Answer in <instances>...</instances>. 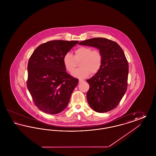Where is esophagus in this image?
Segmentation results:
<instances>
[{
    "label": "esophagus",
    "mask_w": 156,
    "mask_h": 156,
    "mask_svg": "<svg viewBox=\"0 0 156 156\" xmlns=\"http://www.w3.org/2000/svg\"><path fill=\"white\" fill-rule=\"evenodd\" d=\"M84 81H83V80H79V83H81L82 82H83Z\"/></svg>",
    "instance_id": "1"
}]
</instances>
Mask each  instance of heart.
<instances>
[{"label": "heart", "instance_id": "obj_1", "mask_svg": "<svg viewBox=\"0 0 156 156\" xmlns=\"http://www.w3.org/2000/svg\"><path fill=\"white\" fill-rule=\"evenodd\" d=\"M81 61L80 69L74 72L77 62ZM103 58L99 50H92L88 47H80L75 50L74 56L67 52L63 58V64L67 71L73 73V75L79 79H83L89 74H95L100 70L102 65Z\"/></svg>", "mask_w": 156, "mask_h": 156}]
</instances>
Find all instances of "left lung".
I'll return each instance as SVG.
<instances>
[{
    "mask_svg": "<svg viewBox=\"0 0 156 156\" xmlns=\"http://www.w3.org/2000/svg\"><path fill=\"white\" fill-rule=\"evenodd\" d=\"M78 44L95 47L102 54L100 70L87 80L89 84L87 98L94 111H111L118 105L127 90L129 64L125 53L118 43L105 38H93Z\"/></svg>",
    "mask_w": 156,
    "mask_h": 156,
    "instance_id": "8db88e82",
    "label": "left lung"
}]
</instances>
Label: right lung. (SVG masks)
<instances>
[{
    "label": "right lung",
    "mask_w": 156,
    "mask_h": 156,
    "mask_svg": "<svg viewBox=\"0 0 156 156\" xmlns=\"http://www.w3.org/2000/svg\"><path fill=\"white\" fill-rule=\"evenodd\" d=\"M78 41L52 40L40 45L29 60L27 86L41 111L51 115L63 111L78 80L68 74L63 58Z\"/></svg>",
    "instance_id": "add662e5"
}]
</instances>
